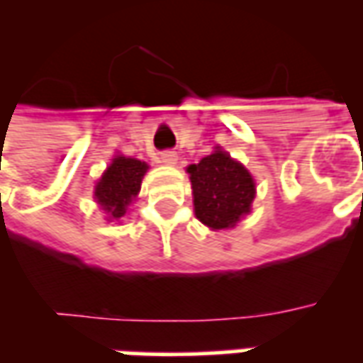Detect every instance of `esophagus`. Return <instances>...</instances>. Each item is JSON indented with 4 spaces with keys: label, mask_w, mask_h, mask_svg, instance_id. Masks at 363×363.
<instances>
[{
    "label": "esophagus",
    "mask_w": 363,
    "mask_h": 363,
    "mask_svg": "<svg viewBox=\"0 0 363 363\" xmlns=\"http://www.w3.org/2000/svg\"><path fill=\"white\" fill-rule=\"evenodd\" d=\"M159 159H161V163H165V165H174V163H177V159H179V155H177L174 151H163Z\"/></svg>",
    "instance_id": "1"
}]
</instances>
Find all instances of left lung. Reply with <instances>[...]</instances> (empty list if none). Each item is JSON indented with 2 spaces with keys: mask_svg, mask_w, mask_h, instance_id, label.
I'll use <instances>...</instances> for the list:
<instances>
[{
  "mask_svg": "<svg viewBox=\"0 0 363 363\" xmlns=\"http://www.w3.org/2000/svg\"><path fill=\"white\" fill-rule=\"evenodd\" d=\"M194 212L212 229L233 228L245 213L251 212L255 182L241 163L225 151L216 150L198 165L189 167Z\"/></svg>",
  "mask_w": 363,
  "mask_h": 363,
  "instance_id": "1",
  "label": "left lung"
}]
</instances>
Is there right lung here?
I'll return each instance as SVG.
<instances>
[{
  "instance_id": "add662e5",
  "label": "right lung",
  "mask_w": 363,
  "mask_h": 363,
  "mask_svg": "<svg viewBox=\"0 0 363 363\" xmlns=\"http://www.w3.org/2000/svg\"><path fill=\"white\" fill-rule=\"evenodd\" d=\"M145 171L147 165L138 159L120 157V155L112 159L111 167L104 171L95 186L96 202L108 213V220L120 221L124 218L128 204L140 192Z\"/></svg>"
}]
</instances>
